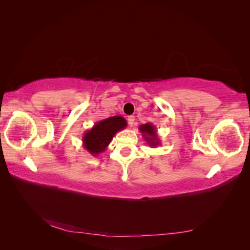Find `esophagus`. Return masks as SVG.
Returning <instances> with one entry per match:
<instances>
[{
	"label": "esophagus",
	"instance_id": "obj_1",
	"mask_svg": "<svg viewBox=\"0 0 250 250\" xmlns=\"http://www.w3.org/2000/svg\"><path fill=\"white\" fill-rule=\"evenodd\" d=\"M134 119H135L134 116H129V117H128V119H127L128 124H129L130 127H132L134 125Z\"/></svg>",
	"mask_w": 250,
	"mask_h": 250
}]
</instances>
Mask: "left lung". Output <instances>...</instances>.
Listing matches in <instances>:
<instances>
[{
	"instance_id": "left-lung-1",
	"label": "left lung",
	"mask_w": 250,
	"mask_h": 250,
	"mask_svg": "<svg viewBox=\"0 0 250 250\" xmlns=\"http://www.w3.org/2000/svg\"><path fill=\"white\" fill-rule=\"evenodd\" d=\"M139 129L143 135L144 140L148 144V146L156 148L158 145H161L162 142L160 138H158L156 127L152 123L143 124L139 127Z\"/></svg>"
}]
</instances>
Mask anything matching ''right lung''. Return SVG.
<instances>
[{
    "instance_id": "obj_1",
    "label": "right lung",
    "mask_w": 250,
    "mask_h": 250,
    "mask_svg": "<svg viewBox=\"0 0 250 250\" xmlns=\"http://www.w3.org/2000/svg\"><path fill=\"white\" fill-rule=\"evenodd\" d=\"M126 126V120L121 116L101 120L83 134V147L93 156L99 155L106 150L115 134L125 129Z\"/></svg>"
}]
</instances>
